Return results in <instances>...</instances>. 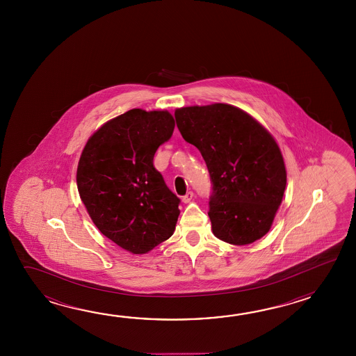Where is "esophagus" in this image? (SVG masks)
Segmentation results:
<instances>
[{"instance_id":"1","label":"esophagus","mask_w":356,"mask_h":356,"mask_svg":"<svg viewBox=\"0 0 356 356\" xmlns=\"http://www.w3.org/2000/svg\"><path fill=\"white\" fill-rule=\"evenodd\" d=\"M193 197H195V195H193V192H187V195L186 196H183V198H181V201L184 202V204H188V202H191L192 200H193Z\"/></svg>"}]
</instances>
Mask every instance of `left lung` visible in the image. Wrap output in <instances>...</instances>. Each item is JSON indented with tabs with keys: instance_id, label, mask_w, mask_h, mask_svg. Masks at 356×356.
<instances>
[{
	"instance_id": "obj_1",
	"label": "left lung",
	"mask_w": 356,
	"mask_h": 356,
	"mask_svg": "<svg viewBox=\"0 0 356 356\" xmlns=\"http://www.w3.org/2000/svg\"><path fill=\"white\" fill-rule=\"evenodd\" d=\"M181 137L210 173L212 233L245 245L270 230L286 187V169L270 132L236 106L216 103L175 111Z\"/></svg>"
}]
</instances>
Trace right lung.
Segmentation results:
<instances>
[{
	"mask_svg": "<svg viewBox=\"0 0 356 356\" xmlns=\"http://www.w3.org/2000/svg\"><path fill=\"white\" fill-rule=\"evenodd\" d=\"M167 111L131 109L89 138L77 165V189L92 222L108 239L143 254L175 233L181 200L154 167L175 131Z\"/></svg>",
	"mask_w": 356,
	"mask_h": 356,
	"instance_id": "add662e5",
	"label": "right lung"
}]
</instances>
